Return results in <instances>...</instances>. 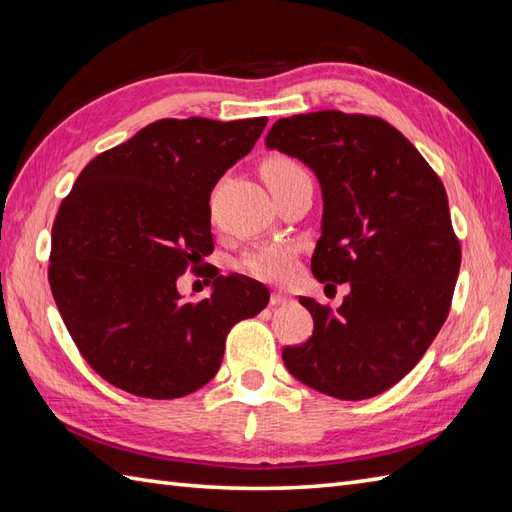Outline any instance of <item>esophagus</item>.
I'll list each match as a JSON object with an SVG mask.
<instances>
[{"label": "esophagus", "mask_w": 512, "mask_h": 512, "mask_svg": "<svg viewBox=\"0 0 512 512\" xmlns=\"http://www.w3.org/2000/svg\"><path fill=\"white\" fill-rule=\"evenodd\" d=\"M288 295H284V292H273L270 295V306H284V303H288Z\"/></svg>", "instance_id": "obj_1"}]
</instances>
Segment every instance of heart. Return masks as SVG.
<instances>
[{
    "label": "heart",
    "instance_id": "heart-1",
    "mask_svg": "<svg viewBox=\"0 0 512 512\" xmlns=\"http://www.w3.org/2000/svg\"><path fill=\"white\" fill-rule=\"evenodd\" d=\"M262 176L268 184L270 193L279 191L286 187L292 180L308 176L306 169H303L299 162L284 158V156H273L262 162ZM239 268L255 277L259 281H268V284H284L297 270V250L290 244H264L257 246L242 257Z\"/></svg>",
    "mask_w": 512,
    "mask_h": 512
}]
</instances>
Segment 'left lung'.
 I'll list each match as a JSON object with an SVG mask.
<instances>
[{"instance_id": "8db88e82", "label": "left lung", "mask_w": 512, "mask_h": 512, "mask_svg": "<svg viewBox=\"0 0 512 512\" xmlns=\"http://www.w3.org/2000/svg\"><path fill=\"white\" fill-rule=\"evenodd\" d=\"M266 147L299 158L321 184L312 275L350 284L336 310L299 297L310 339L286 347L288 372L341 400L383 394L436 339L462 250L444 184L420 151L378 116L323 110L279 118Z\"/></svg>"}]
</instances>
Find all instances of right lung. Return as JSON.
Returning a JSON list of instances; mask_svg holds the SVG:
<instances>
[{"label": "right lung", "instance_id": "right-lung-1", "mask_svg": "<svg viewBox=\"0 0 512 512\" xmlns=\"http://www.w3.org/2000/svg\"><path fill=\"white\" fill-rule=\"evenodd\" d=\"M268 123L162 118L85 167L52 224L48 279L96 374L134 396H187L217 374L226 334L270 292L220 275L184 301L178 279L213 253L211 191Z\"/></svg>", "mask_w": 512, "mask_h": 512}]
</instances>
